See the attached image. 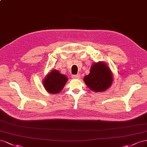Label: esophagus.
Masks as SVG:
<instances>
[{
    "label": "esophagus",
    "instance_id": "esophagus-1",
    "mask_svg": "<svg viewBox=\"0 0 147 147\" xmlns=\"http://www.w3.org/2000/svg\"><path fill=\"white\" fill-rule=\"evenodd\" d=\"M80 77H81V75L79 74L72 75V78H73V79H79Z\"/></svg>",
    "mask_w": 147,
    "mask_h": 147
}]
</instances>
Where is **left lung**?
<instances>
[{
  "label": "left lung",
  "mask_w": 147,
  "mask_h": 147,
  "mask_svg": "<svg viewBox=\"0 0 147 147\" xmlns=\"http://www.w3.org/2000/svg\"><path fill=\"white\" fill-rule=\"evenodd\" d=\"M84 81L92 90L101 92L111 86L113 74L108 66L100 61L92 65L90 73L84 78Z\"/></svg>",
  "instance_id": "8db88e82"
}]
</instances>
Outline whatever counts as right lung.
<instances>
[{
  "instance_id": "right-lung-1",
  "label": "right lung",
  "mask_w": 147,
  "mask_h": 147,
  "mask_svg": "<svg viewBox=\"0 0 147 147\" xmlns=\"http://www.w3.org/2000/svg\"><path fill=\"white\" fill-rule=\"evenodd\" d=\"M68 78L65 75L61 74L57 70H52L44 79L43 84L49 93L59 94L63 89Z\"/></svg>"
}]
</instances>
